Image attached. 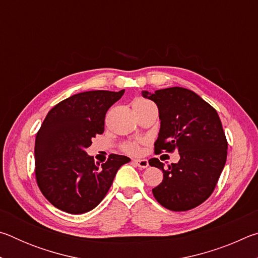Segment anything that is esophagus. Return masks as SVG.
I'll list each match as a JSON object with an SVG mask.
<instances>
[{
  "label": "esophagus",
  "mask_w": 258,
  "mask_h": 258,
  "mask_svg": "<svg viewBox=\"0 0 258 258\" xmlns=\"http://www.w3.org/2000/svg\"><path fill=\"white\" fill-rule=\"evenodd\" d=\"M133 163L140 168H147L149 166V163H148L147 159H133Z\"/></svg>",
  "instance_id": "1"
}]
</instances>
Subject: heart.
<instances>
[{
  "mask_svg": "<svg viewBox=\"0 0 258 258\" xmlns=\"http://www.w3.org/2000/svg\"><path fill=\"white\" fill-rule=\"evenodd\" d=\"M147 102H149V101H147V100H137V101L134 102L133 106H135V104L147 103ZM121 150L126 152V154H128V155H137V154H139V151H140V145H139L138 141L125 142L124 145L121 146Z\"/></svg>",
  "mask_w": 258,
  "mask_h": 258,
  "instance_id": "heart-1",
  "label": "heart"
}]
</instances>
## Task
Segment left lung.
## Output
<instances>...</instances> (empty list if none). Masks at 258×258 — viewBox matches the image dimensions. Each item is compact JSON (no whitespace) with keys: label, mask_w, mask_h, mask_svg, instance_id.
I'll list each match as a JSON object with an SVG mask.
<instances>
[{"label":"left lung","mask_w":258,"mask_h":258,"mask_svg":"<svg viewBox=\"0 0 258 258\" xmlns=\"http://www.w3.org/2000/svg\"><path fill=\"white\" fill-rule=\"evenodd\" d=\"M142 95L159 110L160 130L155 152L177 150L180 160L164 168L158 158L150 166L163 171V182L152 189L161 206L184 212L209 198L223 171L228 141L217 112L198 94L183 87H168Z\"/></svg>","instance_id":"obj_1"}]
</instances>
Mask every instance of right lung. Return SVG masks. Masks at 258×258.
Segmentation results:
<instances>
[{
	"label": "right lung",
	"mask_w": 258,
	"mask_h": 258,
	"mask_svg": "<svg viewBox=\"0 0 258 258\" xmlns=\"http://www.w3.org/2000/svg\"><path fill=\"white\" fill-rule=\"evenodd\" d=\"M124 94L87 91L64 99L47 112L35 140V176L43 196L69 214L92 211L107 195L128 157L111 154L100 165L85 149L104 131L108 109Z\"/></svg>",
	"instance_id": "obj_1"
}]
</instances>
